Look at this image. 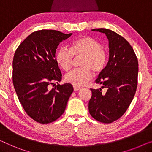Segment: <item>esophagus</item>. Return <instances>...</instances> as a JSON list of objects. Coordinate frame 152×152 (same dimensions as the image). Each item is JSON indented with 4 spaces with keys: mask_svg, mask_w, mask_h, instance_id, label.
<instances>
[{
    "mask_svg": "<svg viewBox=\"0 0 152 152\" xmlns=\"http://www.w3.org/2000/svg\"><path fill=\"white\" fill-rule=\"evenodd\" d=\"M73 87H74V91H78L79 89H80V87H77V86H73Z\"/></svg>",
    "mask_w": 152,
    "mask_h": 152,
    "instance_id": "esophagus-1",
    "label": "esophagus"
}]
</instances>
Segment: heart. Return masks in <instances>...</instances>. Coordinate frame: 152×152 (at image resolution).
<instances>
[{
	"label": "heart",
	"instance_id": "1",
	"mask_svg": "<svg viewBox=\"0 0 152 152\" xmlns=\"http://www.w3.org/2000/svg\"><path fill=\"white\" fill-rule=\"evenodd\" d=\"M82 55L81 68L72 70L65 76L66 82L74 86H83L92 77L93 71L98 74L104 69L107 63V53L101 44L94 38L83 36L74 40L69 49L62 47L56 52L55 59L58 65L67 72L71 69L74 56Z\"/></svg>",
	"mask_w": 152,
	"mask_h": 152
}]
</instances>
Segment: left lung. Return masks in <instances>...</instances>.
<instances>
[{
  "label": "left lung",
  "mask_w": 152,
  "mask_h": 152,
  "mask_svg": "<svg viewBox=\"0 0 152 152\" xmlns=\"http://www.w3.org/2000/svg\"><path fill=\"white\" fill-rule=\"evenodd\" d=\"M104 33L108 39L109 59L96 80L106 88L91 89L90 115L97 121L110 124L119 119L130 106L137 91L139 63L134 51L128 41L107 28H94Z\"/></svg>",
  "instance_id": "left-lung-1"
}]
</instances>
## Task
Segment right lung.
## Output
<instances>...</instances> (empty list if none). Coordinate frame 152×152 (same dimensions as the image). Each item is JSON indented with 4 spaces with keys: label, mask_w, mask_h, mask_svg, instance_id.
I'll return each mask as SVG.
<instances>
[{
    "label": "right lung",
    "mask_w": 152,
    "mask_h": 152,
    "mask_svg": "<svg viewBox=\"0 0 152 152\" xmlns=\"http://www.w3.org/2000/svg\"><path fill=\"white\" fill-rule=\"evenodd\" d=\"M72 35L55 30L35 31L15 52L13 87L27 115L38 123L49 124L59 118L74 91L69 83L58 84L54 89H49L50 84L61 80L56 50Z\"/></svg>",
    "instance_id": "right-lung-1"
}]
</instances>
